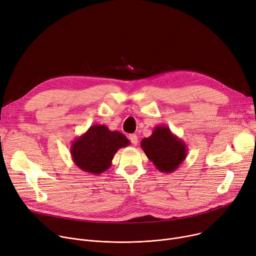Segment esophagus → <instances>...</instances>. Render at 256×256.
Returning <instances> with one entry per match:
<instances>
[{
    "instance_id": "1",
    "label": "esophagus",
    "mask_w": 256,
    "mask_h": 256,
    "mask_svg": "<svg viewBox=\"0 0 256 256\" xmlns=\"http://www.w3.org/2000/svg\"><path fill=\"white\" fill-rule=\"evenodd\" d=\"M129 140L132 142V144H134V146H136L137 144H138V137H137L136 134H130L129 135Z\"/></svg>"
}]
</instances>
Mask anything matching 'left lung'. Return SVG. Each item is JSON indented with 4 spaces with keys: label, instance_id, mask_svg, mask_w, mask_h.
<instances>
[{
    "label": "left lung",
    "instance_id": "obj_1",
    "mask_svg": "<svg viewBox=\"0 0 256 256\" xmlns=\"http://www.w3.org/2000/svg\"><path fill=\"white\" fill-rule=\"evenodd\" d=\"M140 146L148 160L163 173L175 171L184 163L188 154L184 142L164 125L156 126L152 135L144 138Z\"/></svg>",
    "mask_w": 256,
    "mask_h": 256
}]
</instances>
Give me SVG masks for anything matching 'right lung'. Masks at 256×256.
Masks as SVG:
<instances>
[{"instance_id":"add662e5","label":"right lung","mask_w":256,"mask_h":256,"mask_svg":"<svg viewBox=\"0 0 256 256\" xmlns=\"http://www.w3.org/2000/svg\"><path fill=\"white\" fill-rule=\"evenodd\" d=\"M129 144L121 132L110 131L104 125H93L72 142L70 154L78 168L98 175L110 167L118 150Z\"/></svg>"}]
</instances>
